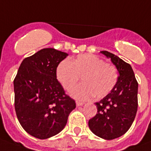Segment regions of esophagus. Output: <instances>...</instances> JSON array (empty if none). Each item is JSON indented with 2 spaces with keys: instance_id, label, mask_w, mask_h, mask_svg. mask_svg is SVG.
Instances as JSON below:
<instances>
[{
  "instance_id": "esophagus-1",
  "label": "esophagus",
  "mask_w": 151,
  "mask_h": 151,
  "mask_svg": "<svg viewBox=\"0 0 151 151\" xmlns=\"http://www.w3.org/2000/svg\"><path fill=\"white\" fill-rule=\"evenodd\" d=\"M84 104V102H82V101H76V105H78V106H81V105H83Z\"/></svg>"
}]
</instances>
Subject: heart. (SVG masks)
<instances>
[{"label": "heart", "instance_id": "heart-1", "mask_svg": "<svg viewBox=\"0 0 151 151\" xmlns=\"http://www.w3.org/2000/svg\"><path fill=\"white\" fill-rule=\"evenodd\" d=\"M56 78L67 91H71L83 78L72 95L80 100H88L95 95L101 99L109 94L119 80V70L115 65L105 63L92 54H81L72 62L61 61L56 69Z\"/></svg>", "mask_w": 151, "mask_h": 151}]
</instances>
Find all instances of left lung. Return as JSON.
Instances as JSON below:
<instances>
[{
  "instance_id": "8db88e82",
  "label": "left lung",
  "mask_w": 151,
  "mask_h": 151,
  "mask_svg": "<svg viewBox=\"0 0 151 151\" xmlns=\"http://www.w3.org/2000/svg\"><path fill=\"white\" fill-rule=\"evenodd\" d=\"M101 52L111 58L119 75L113 90L95 103L98 111L88 126L98 137L113 139L127 133L134 121L138 107V83L129 63L108 51Z\"/></svg>"
}]
</instances>
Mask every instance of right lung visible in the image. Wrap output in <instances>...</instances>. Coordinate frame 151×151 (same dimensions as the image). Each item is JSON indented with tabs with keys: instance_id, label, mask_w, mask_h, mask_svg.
Wrapping results in <instances>:
<instances>
[{
	"instance_id": "right-lung-1",
	"label": "right lung",
	"mask_w": 151,
	"mask_h": 151,
	"mask_svg": "<svg viewBox=\"0 0 151 151\" xmlns=\"http://www.w3.org/2000/svg\"><path fill=\"white\" fill-rule=\"evenodd\" d=\"M67 53L46 48L26 57L14 80V109L27 133L38 139L56 135L65 127L75 101L56 79V68Z\"/></svg>"
}]
</instances>
